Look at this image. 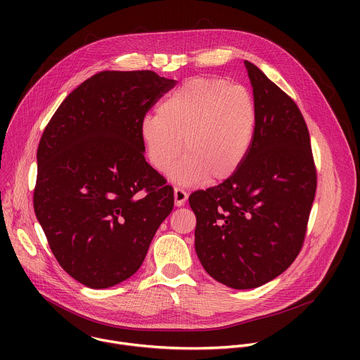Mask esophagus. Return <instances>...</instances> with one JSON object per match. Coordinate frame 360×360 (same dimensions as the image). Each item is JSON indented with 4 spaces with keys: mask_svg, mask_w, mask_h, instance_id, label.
<instances>
[{
    "mask_svg": "<svg viewBox=\"0 0 360 360\" xmlns=\"http://www.w3.org/2000/svg\"><path fill=\"white\" fill-rule=\"evenodd\" d=\"M174 198H175L176 207H182V205H185V202L188 199V193L182 188H175L174 189Z\"/></svg>",
    "mask_w": 360,
    "mask_h": 360,
    "instance_id": "1",
    "label": "esophagus"
}]
</instances>
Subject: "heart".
Instances as JSON below:
<instances>
[{"mask_svg":"<svg viewBox=\"0 0 360 360\" xmlns=\"http://www.w3.org/2000/svg\"><path fill=\"white\" fill-rule=\"evenodd\" d=\"M255 121V101L245 86L195 77L161 102L158 115L143 117L139 132L150 165L161 172L181 155L184 139L186 155L171 178L191 185L229 178L250 148Z\"/></svg>","mask_w":360,"mask_h":360,"instance_id":"1","label":"heart"}]
</instances>
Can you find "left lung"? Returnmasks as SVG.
<instances>
[{
    "instance_id": "1",
    "label": "left lung",
    "mask_w": 360,
    "mask_h": 360,
    "mask_svg": "<svg viewBox=\"0 0 360 360\" xmlns=\"http://www.w3.org/2000/svg\"><path fill=\"white\" fill-rule=\"evenodd\" d=\"M256 108L250 148L222 184L189 196L195 250L215 281L258 288L285 272L303 245L316 192L306 122L295 101L245 61Z\"/></svg>"
}]
</instances>
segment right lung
Returning a JSON list of instances; mask_svg holds the SVG:
<instances>
[{
	"label": "right lung",
	"instance_id": "1",
	"mask_svg": "<svg viewBox=\"0 0 360 360\" xmlns=\"http://www.w3.org/2000/svg\"><path fill=\"white\" fill-rule=\"evenodd\" d=\"M175 86L153 71H102L58 107L37 150L34 211L61 268L92 289L131 278L172 212L139 125Z\"/></svg>",
	"mask_w": 360,
	"mask_h": 360
}]
</instances>
